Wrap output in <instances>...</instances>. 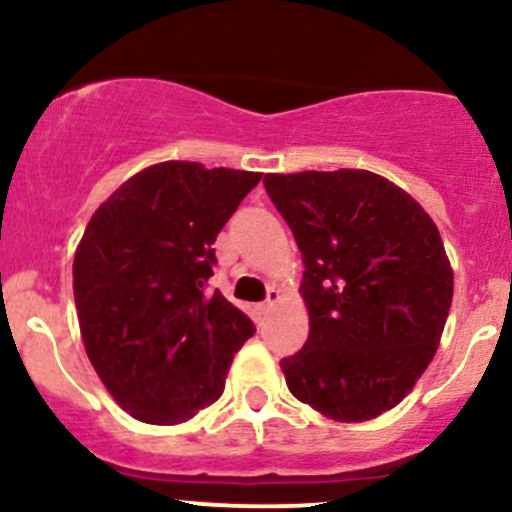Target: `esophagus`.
<instances>
[{
  "mask_svg": "<svg viewBox=\"0 0 512 512\" xmlns=\"http://www.w3.org/2000/svg\"><path fill=\"white\" fill-rule=\"evenodd\" d=\"M279 298H281V293H279V289H274V286H272V289H269V291H267V301H264V303L260 305V310H262V313H269V310H272V308H274V305H276V303H279Z\"/></svg>",
  "mask_w": 512,
  "mask_h": 512,
  "instance_id": "1",
  "label": "esophagus"
}]
</instances>
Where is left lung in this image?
<instances>
[{"instance_id": "left-lung-1", "label": "left lung", "mask_w": 512, "mask_h": 512, "mask_svg": "<svg viewBox=\"0 0 512 512\" xmlns=\"http://www.w3.org/2000/svg\"><path fill=\"white\" fill-rule=\"evenodd\" d=\"M303 255L308 342L281 358L291 395L368 421L407 397L436 354L452 269L431 216L370 170L264 175Z\"/></svg>"}]
</instances>
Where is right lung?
I'll use <instances>...</instances> for the list:
<instances>
[{
  "label": "right lung",
  "mask_w": 512,
  "mask_h": 512,
  "mask_svg": "<svg viewBox=\"0 0 512 512\" xmlns=\"http://www.w3.org/2000/svg\"><path fill=\"white\" fill-rule=\"evenodd\" d=\"M260 178L166 161L117 187L88 221L74 257L81 337L115 402L144 424H182L214 404L255 334L207 281L211 245Z\"/></svg>",
  "instance_id": "add662e5"
}]
</instances>
